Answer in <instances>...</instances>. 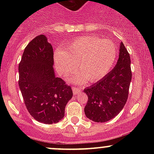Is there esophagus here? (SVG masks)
<instances>
[{
    "mask_svg": "<svg viewBox=\"0 0 154 154\" xmlns=\"http://www.w3.org/2000/svg\"><path fill=\"white\" fill-rule=\"evenodd\" d=\"M72 91H73V93H74V94H79V93L80 92L81 89H80V88H77V87H72Z\"/></svg>",
    "mask_w": 154,
    "mask_h": 154,
    "instance_id": "34e87169",
    "label": "esophagus"
}]
</instances>
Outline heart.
<instances>
[{
    "label": "heart",
    "instance_id": "heart-1",
    "mask_svg": "<svg viewBox=\"0 0 154 154\" xmlns=\"http://www.w3.org/2000/svg\"><path fill=\"white\" fill-rule=\"evenodd\" d=\"M117 50L112 42L91 35L79 36L67 45V52L57 50L54 53V62L59 74L71 76L74 82H97L105 77L113 67Z\"/></svg>",
    "mask_w": 154,
    "mask_h": 154
}]
</instances>
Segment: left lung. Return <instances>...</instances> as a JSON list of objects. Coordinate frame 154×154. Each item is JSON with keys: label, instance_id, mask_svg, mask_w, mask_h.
Wrapping results in <instances>:
<instances>
[{"label": "left lung", "instance_id": "8db88e82", "mask_svg": "<svg viewBox=\"0 0 154 154\" xmlns=\"http://www.w3.org/2000/svg\"><path fill=\"white\" fill-rule=\"evenodd\" d=\"M119 51L114 68L95 84L84 89L88 96L85 114L93 122L111 120L122 111L127 100L132 79L130 57L123 42Z\"/></svg>", "mask_w": 154, "mask_h": 154}]
</instances>
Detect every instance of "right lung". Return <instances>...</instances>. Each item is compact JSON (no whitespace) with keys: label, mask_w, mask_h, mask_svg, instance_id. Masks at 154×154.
<instances>
[{"label":"right lung","mask_w":154,"mask_h":154,"mask_svg":"<svg viewBox=\"0 0 154 154\" xmlns=\"http://www.w3.org/2000/svg\"><path fill=\"white\" fill-rule=\"evenodd\" d=\"M54 51L44 35L31 40L18 66L20 90L29 114L41 123L51 125L63 119L73 92L63 79L55 77Z\"/></svg>","instance_id":"right-lung-1"}]
</instances>
